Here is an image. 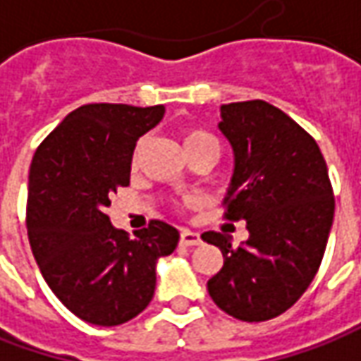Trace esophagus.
<instances>
[{"label": "esophagus", "mask_w": 361, "mask_h": 361, "mask_svg": "<svg viewBox=\"0 0 361 361\" xmlns=\"http://www.w3.org/2000/svg\"><path fill=\"white\" fill-rule=\"evenodd\" d=\"M180 243L181 245H197V243H202V238H200V233L197 231L192 230H181L180 233Z\"/></svg>", "instance_id": "obj_1"}]
</instances>
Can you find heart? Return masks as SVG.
Returning a JSON list of instances; mask_svg holds the SVG:
<instances>
[{"label": "heart", "instance_id": "obj_1", "mask_svg": "<svg viewBox=\"0 0 361 361\" xmlns=\"http://www.w3.org/2000/svg\"><path fill=\"white\" fill-rule=\"evenodd\" d=\"M183 147H185L188 156H192V154L202 152V149H218V142L209 131L192 126V128L183 130ZM135 154H133V161H135Z\"/></svg>", "mask_w": 361, "mask_h": 361}]
</instances>
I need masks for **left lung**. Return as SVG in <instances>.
<instances>
[{
  "label": "left lung",
  "mask_w": 361,
  "mask_h": 361,
  "mask_svg": "<svg viewBox=\"0 0 361 361\" xmlns=\"http://www.w3.org/2000/svg\"><path fill=\"white\" fill-rule=\"evenodd\" d=\"M219 130L235 156L224 218L245 219L250 240L205 231L224 266L207 281L219 310L266 322L290 310L316 278L334 221V190L316 140L276 106L252 99L221 106Z\"/></svg>",
  "instance_id": "obj_1"
}]
</instances>
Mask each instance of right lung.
Here are the masks:
<instances>
[{
  "label": "right lung",
  "instance_id": "1",
  "mask_svg": "<svg viewBox=\"0 0 361 361\" xmlns=\"http://www.w3.org/2000/svg\"><path fill=\"white\" fill-rule=\"evenodd\" d=\"M164 106L87 104L71 111L35 149L25 226L39 271L71 314L119 326L156 292V262L180 231L152 219L135 240L106 214L111 193L130 185L135 143L164 118Z\"/></svg>",
  "mask_w": 361,
  "mask_h": 361
}]
</instances>
